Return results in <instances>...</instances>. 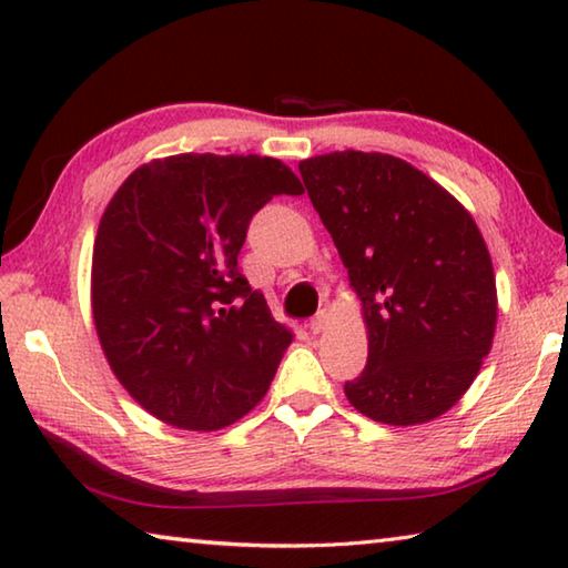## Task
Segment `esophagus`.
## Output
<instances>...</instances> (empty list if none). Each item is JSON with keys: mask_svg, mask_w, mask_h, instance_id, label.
Here are the masks:
<instances>
[{"mask_svg": "<svg viewBox=\"0 0 568 568\" xmlns=\"http://www.w3.org/2000/svg\"><path fill=\"white\" fill-rule=\"evenodd\" d=\"M325 325H328V313L325 311H321L318 315H315V318L311 321V333L313 335H318V333H323L325 331Z\"/></svg>", "mask_w": 568, "mask_h": 568, "instance_id": "34e87169", "label": "esophagus"}]
</instances>
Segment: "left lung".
<instances>
[{"instance_id": "8db88e82", "label": "left lung", "mask_w": 568, "mask_h": 568, "mask_svg": "<svg viewBox=\"0 0 568 568\" xmlns=\"http://www.w3.org/2000/svg\"><path fill=\"white\" fill-rule=\"evenodd\" d=\"M297 168L363 305L368 363L345 383L351 406L390 426L444 416L496 331L494 265L474 217L383 152H328Z\"/></svg>"}]
</instances>
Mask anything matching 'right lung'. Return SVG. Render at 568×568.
Wrapping results in <instances>:
<instances>
[{"label": "right lung", "instance_id": "add662e5", "mask_svg": "<svg viewBox=\"0 0 568 568\" xmlns=\"http://www.w3.org/2000/svg\"><path fill=\"white\" fill-rule=\"evenodd\" d=\"M295 172L261 155H172L132 172L100 220L92 315L124 390L182 430L225 428L271 388L293 333L247 285L237 253Z\"/></svg>", "mask_w": 568, "mask_h": 568}]
</instances>
